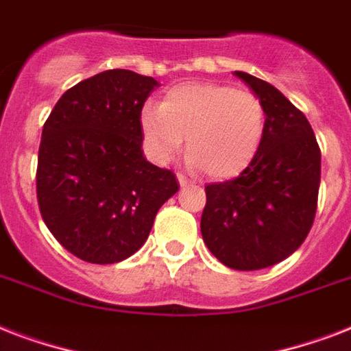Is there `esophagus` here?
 I'll return each instance as SVG.
<instances>
[{
	"label": "esophagus",
	"mask_w": 351,
	"mask_h": 351,
	"mask_svg": "<svg viewBox=\"0 0 351 351\" xmlns=\"http://www.w3.org/2000/svg\"><path fill=\"white\" fill-rule=\"evenodd\" d=\"M176 178H178V184H180V186H191V184H195V182L189 180V178H187L186 175H182V173H178Z\"/></svg>",
	"instance_id": "esophagus-1"
}]
</instances>
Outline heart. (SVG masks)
I'll return each instance as SVG.
<instances>
[{
  "mask_svg": "<svg viewBox=\"0 0 351 351\" xmlns=\"http://www.w3.org/2000/svg\"><path fill=\"white\" fill-rule=\"evenodd\" d=\"M143 142L156 162H169L187 138V156L215 180L240 175L255 158L266 109L251 90L220 84H182L140 117Z\"/></svg>",
  "mask_w": 351,
  "mask_h": 351,
  "instance_id": "1",
  "label": "heart"
}]
</instances>
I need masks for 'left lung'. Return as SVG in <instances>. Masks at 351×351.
<instances>
[{
    "mask_svg": "<svg viewBox=\"0 0 351 351\" xmlns=\"http://www.w3.org/2000/svg\"><path fill=\"white\" fill-rule=\"evenodd\" d=\"M261 98L266 129L237 178L206 186L200 231L209 251L240 271L288 258L310 233L321 186V149L310 121L271 84L234 71Z\"/></svg>",
    "mask_w": 351,
    "mask_h": 351,
    "instance_id": "8db88e82",
    "label": "left lung"
}]
</instances>
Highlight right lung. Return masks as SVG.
Instances as JSON below:
<instances>
[{
    "label": "right lung",
    "mask_w": 351,
    "mask_h": 351,
    "mask_svg": "<svg viewBox=\"0 0 351 351\" xmlns=\"http://www.w3.org/2000/svg\"><path fill=\"white\" fill-rule=\"evenodd\" d=\"M151 76L112 69L63 93L41 132L36 195L43 222L74 256L114 264L147 240L178 191L173 171L143 158L140 117Z\"/></svg>",
    "instance_id": "add662e5"
}]
</instances>
